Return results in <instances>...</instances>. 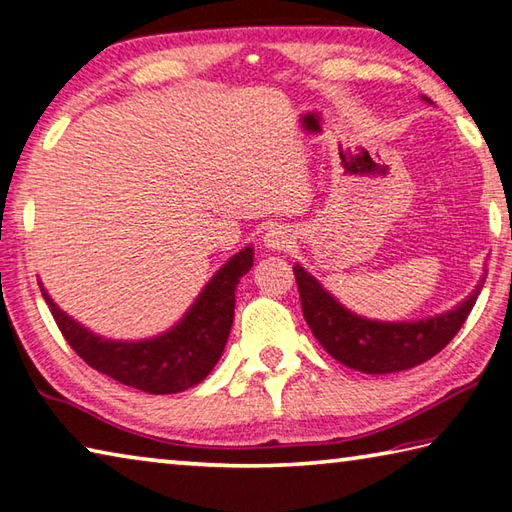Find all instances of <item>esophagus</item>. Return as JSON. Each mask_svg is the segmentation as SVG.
<instances>
[{
  "label": "esophagus",
  "mask_w": 512,
  "mask_h": 512,
  "mask_svg": "<svg viewBox=\"0 0 512 512\" xmlns=\"http://www.w3.org/2000/svg\"><path fill=\"white\" fill-rule=\"evenodd\" d=\"M291 244H293V241H291L289 230H284V228H271L264 235V246L271 248V250H284V248H289Z\"/></svg>",
  "instance_id": "esophagus-1"
}]
</instances>
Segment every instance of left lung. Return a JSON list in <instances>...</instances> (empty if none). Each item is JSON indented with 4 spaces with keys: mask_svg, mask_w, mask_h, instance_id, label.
<instances>
[{
    "mask_svg": "<svg viewBox=\"0 0 512 512\" xmlns=\"http://www.w3.org/2000/svg\"><path fill=\"white\" fill-rule=\"evenodd\" d=\"M293 275L302 314L318 343L343 366L370 375L409 370L436 357L463 327L485 282L476 284L470 296L447 314L413 323H379L341 307L300 264L293 266Z\"/></svg>",
    "mask_w": 512,
    "mask_h": 512,
    "instance_id": "1",
    "label": "left lung"
}]
</instances>
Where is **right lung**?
<instances>
[{
    "label": "right lung",
    "instance_id": "right-lung-1",
    "mask_svg": "<svg viewBox=\"0 0 512 512\" xmlns=\"http://www.w3.org/2000/svg\"><path fill=\"white\" fill-rule=\"evenodd\" d=\"M250 266L253 248L248 246L223 264L176 327L158 339L137 343L99 339L60 311L45 289L40 291L60 334L90 368L137 391L171 395L201 384L221 359L235 316V289Z\"/></svg>",
    "mask_w": 512,
    "mask_h": 512
}]
</instances>
